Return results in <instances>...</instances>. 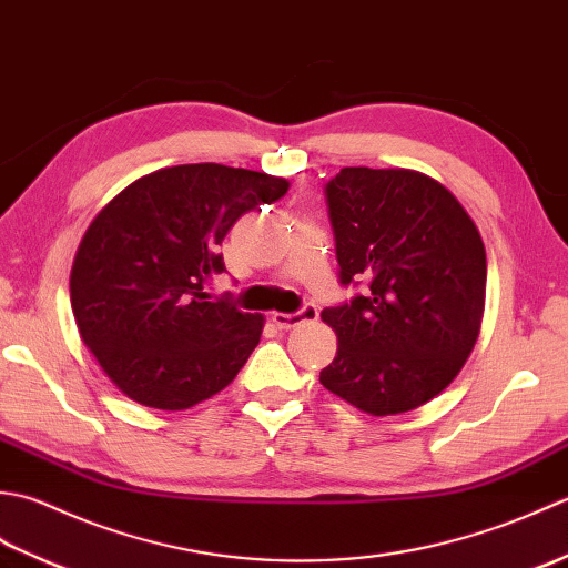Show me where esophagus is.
<instances>
[{
    "mask_svg": "<svg viewBox=\"0 0 568 568\" xmlns=\"http://www.w3.org/2000/svg\"><path fill=\"white\" fill-rule=\"evenodd\" d=\"M317 315H320L317 307L307 305V307H303L300 312H293V315H287V312H271V320L275 322L277 329H295V327H300V324H303V322L317 320Z\"/></svg>",
    "mask_w": 568,
    "mask_h": 568,
    "instance_id": "34e87169",
    "label": "esophagus"
}]
</instances>
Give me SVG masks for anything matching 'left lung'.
I'll return each instance as SVG.
<instances>
[{
  "label": "left lung",
  "instance_id": "1",
  "mask_svg": "<svg viewBox=\"0 0 568 568\" xmlns=\"http://www.w3.org/2000/svg\"><path fill=\"white\" fill-rule=\"evenodd\" d=\"M342 283L368 293L322 310L336 356L320 383L371 417L437 397L474 352L486 246L449 187L409 168H342L327 185Z\"/></svg>",
  "mask_w": 568,
  "mask_h": 568
}]
</instances>
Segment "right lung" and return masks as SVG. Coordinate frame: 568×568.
I'll return each mask as SVG.
<instances>
[{
  "label": "right lung",
  "mask_w": 568,
  "mask_h": 568,
  "mask_svg": "<svg viewBox=\"0 0 568 568\" xmlns=\"http://www.w3.org/2000/svg\"><path fill=\"white\" fill-rule=\"evenodd\" d=\"M291 180L220 163L171 165L112 197L70 271L82 342L129 400L190 409L224 390L261 342L263 315L210 303L216 246L241 214L281 200Z\"/></svg>",
  "instance_id": "add662e5"
}]
</instances>
